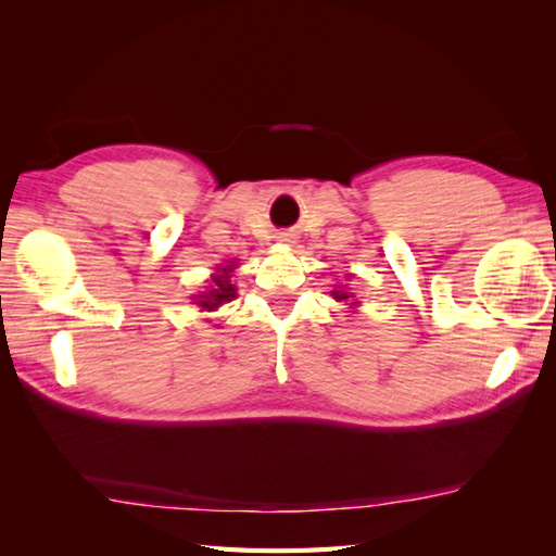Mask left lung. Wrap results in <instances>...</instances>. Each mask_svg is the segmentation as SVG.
<instances>
[{
  "label": "left lung",
  "mask_w": 556,
  "mask_h": 556,
  "mask_svg": "<svg viewBox=\"0 0 556 556\" xmlns=\"http://www.w3.org/2000/svg\"><path fill=\"white\" fill-rule=\"evenodd\" d=\"M332 296H334L337 301H351V299H353L351 293H349V291H344V289H341V287H339V291H332ZM351 305H356V301H353Z\"/></svg>",
  "instance_id": "8db88e82"
}]
</instances>
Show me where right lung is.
Wrapping results in <instances>:
<instances>
[{"mask_svg": "<svg viewBox=\"0 0 556 556\" xmlns=\"http://www.w3.org/2000/svg\"><path fill=\"white\" fill-rule=\"evenodd\" d=\"M233 269V265H227V267H219V275H212V287L207 291L200 293V296H195V305H200V308L212 313L217 311L219 305L229 303L233 296H236V289L229 281V271Z\"/></svg>", "mask_w": 556, "mask_h": 556, "instance_id": "obj_1", "label": "right lung"}]
</instances>
